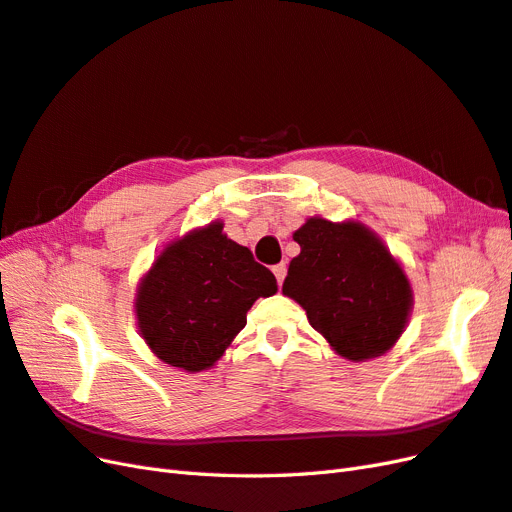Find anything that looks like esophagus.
<instances>
[{
  "mask_svg": "<svg viewBox=\"0 0 512 512\" xmlns=\"http://www.w3.org/2000/svg\"><path fill=\"white\" fill-rule=\"evenodd\" d=\"M272 272H274V276H276V283L283 285L285 274H287V266H285V264H276V266L272 268Z\"/></svg>",
  "mask_w": 512,
  "mask_h": 512,
  "instance_id": "1",
  "label": "esophagus"
}]
</instances>
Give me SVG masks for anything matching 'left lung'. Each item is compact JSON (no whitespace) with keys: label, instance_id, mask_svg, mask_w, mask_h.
<instances>
[{"label":"left lung","instance_id":"8db88e82","mask_svg":"<svg viewBox=\"0 0 512 512\" xmlns=\"http://www.w3.org/2000/svg\"><path fill=\"white\" fill-rule=\"evenodd\" d=\"M300 255L289 261L283 294L341 358L364 362L386 354L405 332L414 291L401 261L358 221L311 216L294 231Z\"/></svg>","mask_w":512,"mask_h":512}]
</instances>
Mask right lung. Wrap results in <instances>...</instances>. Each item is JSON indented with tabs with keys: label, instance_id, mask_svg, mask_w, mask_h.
<instances>
[{
	"label": "right lung",
	"instance_id": "1",
	"mask_svg": "<svg viewBox=\"0 0 512 512\" xmlns=\"http://www.w3.org/2000/svg\"><path fill=\"white\" fill-rule=\"evenodd\" d=\"M279 291L274 274L246 246L223 233V221L165 244L135 294L137 328L169 367L208 371L223 358L257 298Z\"/></svg>",
	"mask_w": 512,
	"mask_h": 512
}]
</instances>
